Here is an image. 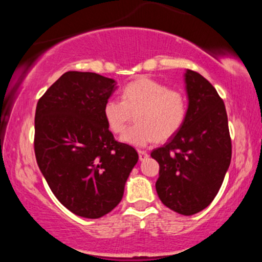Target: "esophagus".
<instances>
[{
  "label": "esophagus",
  "instance_id": "esophagus-1",
  "mask_svg": "<svg viewBox=\"0 0 262 262\" xmlns=\"http://www.w3.org/2000/svg\"><path fill=\"white\" fill-rule=\"evenodd\" d=\"M138 154H139V159H140L141 161L145 160V159L148 158V156H149V155H148V152L144 151V150H138Z\"/></svg>",
  "mask_w": 262,
  "mask_h": 262
}]
</instances>
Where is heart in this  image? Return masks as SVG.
Here are the masks:
<instances>
[{
	"mask_svg": "<svg viewBox=\"0 0 262 262\" xmlns=\"http://www.w3.org/2000/svg\"><path fill=\"white\" fill-rule=\"evenodd\" d=\"M187 114L186 98L180 91L149 77L128 83L122 91V100L110 98L103 106V117L113 133H122V141L135 146H145L156 139L165 140L182 127Z\"/></svg>",
	"mask_w": 262,
	"mask_h": 262,
	"instance_id": "1",
	"label": "heart"
}]
</instances>
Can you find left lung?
Segmentation results:
<instances>
[{"mask_svg":"<svg viewBox=\"0 0 262 262\" xmlns=\"http://www.w3.org/2000/svg\"><path fill=\"white\" fill-rule=\"evenodd\" d=\"M188 107L181 129L161 148L151 151L159 162L155 183L167 208L192 215L217 196L229 169L231 140L224 102L201 74L185 73Z\"/></svg>","mask_w":262,"mask_h":262,"instance_id":"left-lung-1","label":"left lung"}]
</instances>
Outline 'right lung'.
Returning <instances> with one entry per match:
<instances>
[{"mask_svg":"<svg viewBox=\"0 0 262 262\" xmlns=\"http://www.w3.org/2000/svg\"><path fill=\"white\" fill-rule=\"evenodd\" d=\"M116 89V81L102 75L68 71L35 110L39 169L59 202L83 218H101L118 206L139 159L104 121L103 106Z\"/></svg>","mask_w":262,"mask_h":262,"instance_id":"1","label":"right lung"}]
</instances>
